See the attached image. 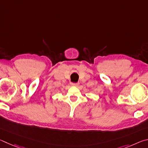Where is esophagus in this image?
<instances>
[{
    "label": "esophagus",
    "instance_id": "34e87169",
    "mask_svg": "<svg viewBox=\"0 0 148 148\" xmlns=\"http://www.w3.org/2000/svg\"><path fill=\"white\" fill-rule=\"evenodd\" d=\"M71 85L73 86H78L79 85V82H77V83H72Z\"/></svg>",
    "mask_w": 148,
    "mask_h": 148
}]
</instances>
